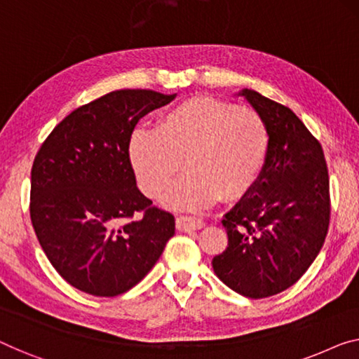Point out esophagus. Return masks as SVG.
Returning a JSON list of instances; mask_svg holds the SVG:
<instances>
[{"label":"esophagus","mask_w":359,"mask_h":359,"mask_svg":"<svg viewBox=\"0 0 359 359\" xmlns=\"http://www.w3.org/2000/svg\"><path fill=\"white\" fill-rule=\"evenodd\" d=\"M175 226L180 232H191V231H200V229L205 226L203 221L191 216H179L177 221H175Z\"/></svg>","instance_id":"esophagus-1"}]
</instances>
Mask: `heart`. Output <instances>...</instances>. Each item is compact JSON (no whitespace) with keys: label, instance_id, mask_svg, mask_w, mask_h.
I'll list each match as a JSON object with an SVG mask.
<instances>
[{"label":"heart","instance_id":"obj_1","mask_svg":"<svg viewBox=\"0 0 359 359\" xmlns=\"http://www.w3.org/2000/svg\"><path fill=\"white\" fill-rule=\"evenodd\" d=\"M269 151L263 117L247 106L195 96L159 117L154 128H137L128 161L143 194L159 198L180 169L165 201L177 208L205 206L222 196H243L259 179Z\"/></svg>","mask_w":359,"mask_h":359}]
</instances>
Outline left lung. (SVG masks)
<instances>
[{
	"label": "left lung",
	"instance_id": "1",
	"mask_svg": "<svg viewBox=\"0 0 359 359\" xmlns=\"http://www.w3.org/2000/svg\"><path fill=\"white\" fill-rule=\"evenodd\" d=\"M242 95L266 122L269 151L248 195L222 219L229 247L212 269L233 292L259 299L297 283L323 248L329 172L323 147L295 112L253 90Z\"/></svg>",
	"mask_w": 359,
	"mask_h": 359
}]
</instances>
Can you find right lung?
<instances>
[{
	"mask_svg": "<svg viewBox=\"0 0 359 359\" xmlns=\"http://www.w3.org/2000/svg\"><path fill=\"white\" fill-rule=\"evenodd\" d=\"M174 96L116 90L64 117L36 153L32 226L57 274L79 290H130L174 235V216L138 190L128 161L137 122Z\"/></svg>",
	"mask_w": 359,
	"mask_h": 359,
	"instance_id": "add662e5",
	"label": "right lung"
}]
</instances>
